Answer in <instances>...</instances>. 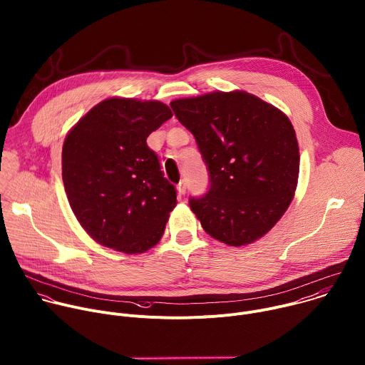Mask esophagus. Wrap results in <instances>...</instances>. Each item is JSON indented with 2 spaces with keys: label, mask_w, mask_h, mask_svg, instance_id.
I'll list each match as a JSON object with an SVG mask.
<instances>
[{
  "label": "esophagus",
  "mask_w": 365,
  "mask_h": 365,
  "mask_svg": "<svg viewBox=\"0 0 365 365\" xmlns=\"http://www.w3.org/2000/svg\"><path fill=\"white\" fill-rule=\"evenodd\" d=\"M177 190H178V194H180V195H184V194H185V191H187V182H185V180L180 181V184L177 185Z\"/></svg>",
  "instance_id": "1"
}]
</instances>
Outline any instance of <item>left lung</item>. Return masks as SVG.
I'll return each instance as SVG.
<instances>
[{
    "label": "left lung",
    "instance_id": "1",
    "mask_svg": "<svg viewBox=\"0 0 365 365\" xmlns=\"http://www.w3.org/2000/svg\"><path fill=\"white\" fill-rule=\"evenodd\" d=\"M171 108L210 174L207 192L190 198L205 233L229 246L264 236L298 184L299 148L287 116L240 91L177 99Z\"/></svg>",
    "mask_w": 365,
    "mask_h": 365
}]
</instances>
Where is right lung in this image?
Segmentation results:
<instances>
[{
  "mask_svg": "<svg viewBox=\"0 0 365 365\" xmlns=\"http://www.w3.org/2000/svg\"><path fill=\"white\" fill-rule=\"evenodd\" d=\"M171 118L161 102L112 98L66 136L64 190L79 223L98 243L135 255L160 242L177 190L147 138Z\"/></svg>",
  "mask_w": 365,
  "mask_h": 365,
  "instance_id": "1",
  "label": "right lung"
}]
</instances>
